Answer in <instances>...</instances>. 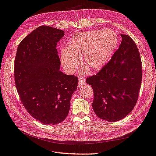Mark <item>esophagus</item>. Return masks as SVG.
<instances>
[{"mask_svg": "<svg viewBox=\"0 0 156 156\" xmlns=\"http://www.w3.org/2000/svg\"><path fill=\"white\" fill-rule=\"evenodd\" d=\"M86 84L85 80H84L82 77H79L78 81V88H81L83 86H84Z\"/></svg>", "mask_w": 156, "mask_h": 156, "instance_id": "1", "label": "esophagus"}]
</instances>
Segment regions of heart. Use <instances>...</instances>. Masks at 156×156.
I'll use <instances>...</instances> for the list:
<instances>
[{
	"label": "heart",
	"instance_id": "b5f03b06",
	"mask_svg": "<svg viewBox=\"0 0 156 156\" xmlns=\"http://www.w3.org/2000/svg\"><path fill=\"white\" fill-rule=\"evenodd\" d=\"M119 43L118 37L111 30H93L77 34L68 47L62 50L61 62L69 73L75 71L83 55V66L87 72L100 70L112 56Z\"/></svg>",
	"mask_w": 156,
	"mask_h": 156
}]
</instances>
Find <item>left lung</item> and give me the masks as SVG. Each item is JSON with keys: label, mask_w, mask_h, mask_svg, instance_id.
I'll use <instances>...</instances> for the list:
<instances>
[{"label": "left lung", "mask_w": 156, "mask_h": 156, "mask_svg": "<svg viewBox=\"0 0 156 156\" xmlns=\"http://www.w3.org/2000/svg\"><path fill=\"white\" fill-rule=\"evenodd\" d=\"M112 59L99 72L86 79L94 92L92 108L99 118L118 121L135 106L140 89L142 62L137 46L127 35Z\"/></svg>", "instance_id": "8db88e82"}]
</instances>
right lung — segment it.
I'll list each match as a JSON object with an SVG mask.
<instances>
[{
  "label": "right lung",
  "mask_w": 156,
  "mask_h": 156,
  "mask_svg": "<svg viewBox=\"0 0 156 156\" xmlns=\"http://www.w3.org/2000/svg\"><path fill=\"white\" fill-rule=\"evenodd\" d=\"M64 31L42 26L18 45L14 61L16 87L22 103L35 119L56 125L68 116L78 79L60 71L56 45Z\"/></svg>",
  "instance_id": "obj_1"
}]
</instances>
